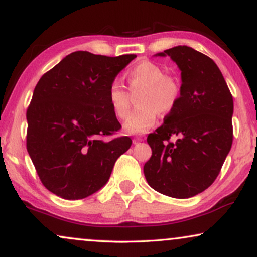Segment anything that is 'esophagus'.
I'll return each instance as SVG.
<instances>
[{
    "label": "esophagus",
    "mask_w": 257,
    "mask_h": 257,
    "mask_svg": "<svg viewBox=\"0 0 257 257\" xmlns=\"http://www.w3.org/2000/svg\"><path fill=\"white\" fill-rule=\"evenodd\" d=\"M142 141H143V139L140 138V136H138V138H134V140H133V143H134V145H138V143L142 142Z\"/></svg>",
    "instance_id": "esophagus-1"
}]
</instances>
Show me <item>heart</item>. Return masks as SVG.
Masks as SVG:
<instances>
[{"mask_svg": "<svg viewBox=\"0 0 257 257\" xmlns=\"http://www.w3.org/2000/svg\"><path fill=\"white\" fill-rule=\"evenodd\" d=\"M129 90L139 94L140 107L124 123V131L129 134H143L155 124L159 112L170 114L181 98V83L175 76L166 75L162 67L150 61H142L125 74ZM108 100L118 118H125L131 112L132 96L118 82H112L108 89Z\"/></svg>", "mask_w": 257, "mask_h": 257, "instance_id": "b5f03b06", "label": "heart"}]
</instances>
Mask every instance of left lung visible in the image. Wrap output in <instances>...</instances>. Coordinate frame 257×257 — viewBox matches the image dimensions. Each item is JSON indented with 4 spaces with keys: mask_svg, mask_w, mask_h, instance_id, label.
I'll list each match as a JSON object with an SVG mask.
<instances>
[{
    "mask_svg": "<svg viewBox=\"0 0 257 257\" xmlns=\"http://www.w3.org/2000/svg\"><path fill=\"white\" fill-rule=\"evenodd\" d=\"M170 56L181 70V98L148 135L152 157L143 172L153 189L188 198L210 187L232 145L234 102L225 80L210 57L187 46L156 54ZM177 136L175 143L170 141Z\"/></svg>",
    "mask_w": 257,
    "mask_h": 257,
    "instance_id": "left-lung-1",
    "label": "left lung"
}]
</instances>
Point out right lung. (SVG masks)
<instances>
[{
	"label": "right lung",
	"mask_w": 257,
	"mask_h": 257,
	"mask_svg": "<svg viewBox=\"0 0 257 257\" xmlns=\"http://www.w3.org/2000/svg\"><path fill=\"white\" fill-rule=\"evenodd\" d=\"M135 57L75 51L37 82L27 109V150L53 194L80 200L96 193L131 148L128 136L104 139L121 128L108 89Z\"/></svg>",
	"instance_id": "right-lung-1"
}]
</instances>
